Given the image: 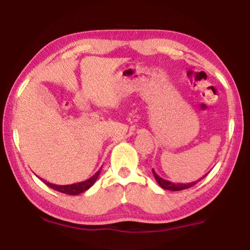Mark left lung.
<instances>
[{
  "mask_svg": "<svg viewBox=\"0 0 250 250\" xmlns=\"http://www.w3.org/2000/svg\"><path fill=\"white\" fill-rule=\"evenodd\" d=\"M152 173H153V175L155 177V181L158 182L161 188H164V189H168V191H182V189L189 188H192L193 185H195L196 183H198V182H200L203 179V177H205V175H204L202 177V179H200L196 182H192V183L184 184V183H173V182L162 179V177H160L158 174H156L154 168H152Z\"/></svg>",
  "mask_w": 250,
  "mask_h": 250,
  "instance_id": "1",
  "label": "left lung"
}]
</instances>
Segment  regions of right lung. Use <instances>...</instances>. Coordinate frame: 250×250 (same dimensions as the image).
I'll use <instances>...</instances> for the list:
<instances>
[{
	"label": "right lung",
	"mask_w": 250,
	"mask_h": 250,
	"mask_svg": "<svg viewBox=\"0 0 250 250\" xmlns=\"http://www.w3.org/2000/svg\"><path fill=\"white\" fill-rule=\"evenodd\" d=\"M100 170L97 172L94 176H91L90 179H88L83 182H79V183L70 184V185H56V184L49 183V182H46L43 179L41 180L43 181L46 185L49 186L50 188L55 189V191L64 193V194H68V195H78V194H82L84 191H87L88 188H90L91 186L95 184V182L97 181V179H98V176L100 174Z\"/></svg>",
	"instance_id": "add662e5"
}]
</instances>
